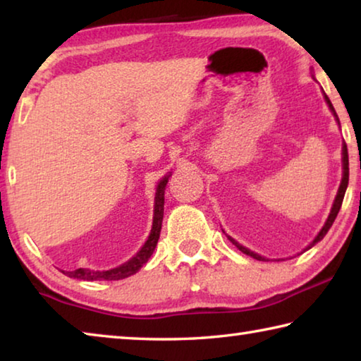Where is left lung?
Instances as JSON below:
<instances>
[{
	"label": "left lung",
	"instance_id": "obj_1",
	"mask_svg": "<svg viewBox=\"0 0 361 361\" xmlns=\"http://www.w3.org/2000/svg\"><path fill=\"white\" fill-rule=\"evenodd\" d=\"M325 100H326V103H328V106H329V109H331L333 111V114H334V118H336V121L339 122V119H338V114H336V111H334V108H333V105H331V102H329V99H328V95L325 94ZM342 170H344V172H342V181H341V185H339V189H338V194H336V199H334V204H333V209H331V212H329V216H328V219H326V223H325V226H323L322 228V231L319 232V235L315 237L314 239V242L310 243V245L307 247V250L309 248H312L317 242H320L323 237L326 235V232L329 231V228H331L333 226V223H334V219H336V216H338V213H339V210H341V205H342V200H344V194H345V189H347V185H349V152H347V145H345V142H344V145H342ZM228 239L234 243V245L240 250L242 253H245V255H248V256H252V258H255V259H258V261H266L264 258H262V256H259V255H256V253H253V252H250L248 248H245V247H242L240 243H237L234 239H231V237H228Z\"/></svg>",
	"mask_w": 361,
	"mask_h": 361
}]
</instances>
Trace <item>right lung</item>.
<instances>
[{"instance_id": "obj_1", "label": "right lung", "mask_w": 361, "mask_h": 361, "mask_svg": "<svg viewBox=\"0 0 361 361\" xmlns=\"http://www.w3.org/2000/svg\"><path fill=\"white\" fill-rule=\"evenodd\" d=\"M170 175H166L164 178L159 181L156 188V197H154V216H152V229L148 237V240L145 242V245L140 248V252L133 256L124 264L114 269H109V271H90V269L79 267L76 271L71 272H63L68 277L79 279V280H87V282H92V280H121L126 277H130L133 274H137L146 261L151 258L152 252L157 245L159 235H161V228H162V218H164V192H166L167 181Z\"/></svg>"}]
</instances>
